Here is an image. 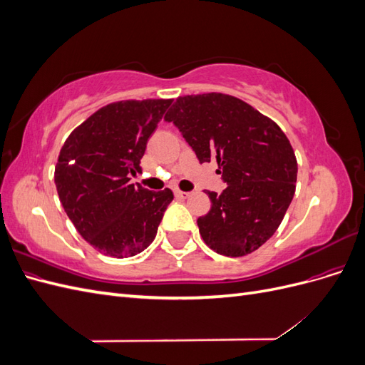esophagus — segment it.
Segmentation results:
<instances>
[{"label":"esophagus","instance_id":"esophagus-1","mask_svg":"<svg viewBox=\"0 0 365 365\" xmlns=\"http://www.w3.org/2000/svg\"><path fill=\"white\" fill-rule=\"evenodd\" d=\"M175 196L178 197V200H187V197L190 196L189 192H181V190H175Z\"/></svg>","mask_w":365,"mask_h":365}]
</instances>
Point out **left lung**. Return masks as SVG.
Instances as JSON below:
<instances>
[{"label": "left lung", "mask_w": 365, "mask_h": 365, "mask_svg": "<svg viewBox=\"0 0 365 365\" xmlns=\"http://www.w3.org/2000/svg\"><path fill=\"white\" fill-rule=\"evenodd\" d=\"M180 129L200 163L216 160L227 189L205 192L210 212L197 219L205 244L240 257L262 247L279 228L297 182L288 137L268 117L233 96L178 97L164 115Z\"/></svg>", "instance_id": "8db88e82"}]
</instances>
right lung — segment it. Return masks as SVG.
I'll use <instances>...</instances> for the list:
<instances>
[{"mask_svg": "<svg viewBox=\"0 0 365 365\" xmlns=\"http://www.w3.org/2000/svg\"><path fill=\"white\" fill-rule=\"evenodd\" d=\"M172 101L106 105L76 128L61 149L54 184L65 213L98 252L117 259L145 251L155 239L173 193L129 184L141 172L149 137Z\"/></svg>", "mask_w": 365, "mask_h": 365, "instance_id": "add662e5", "label": "right lung"}]
</instances>
